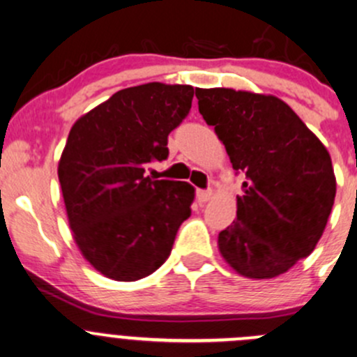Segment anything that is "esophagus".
<instances>
[{
    "label": "esophagus",
    "mask_w": 357,
    "mask_h": 357,
    "mask_svg": "<svg viewBox=\"0 0 357 357\" xmlns=\"http://www.w3.org/2000/svg\"><path fill=\"white\" fill-rule=\"evenodd\" d=\"M211 197H213V190H202V189L197 190V199L201 202H208Z\"/></svg>",
    "instance_id": "obj_1"
}]
</instances>
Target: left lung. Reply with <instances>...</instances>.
<instances>
[{"instance_id":"obj_1","label":"left lung","mask_w":357,"mask_h":357,"mask_svg":"<svg viewBox=\"0 0 357 357\" xmlns=\"http://www.w3.org/2000/svg\"><path fill=\"white\" fill-rule=\"evenodd\" d=\"M199 112L214 126L243 195L236 220L218 236L238 274L271 279L315 250L335 199L327 148L287 103L272 95L195 88Z\"/></svg>"}]
</instances>
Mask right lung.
<instances>
[{"label":"right lung","mask_w":357,"mask_h":357,"mask_svg":"<svg viewBox=\"0 0 357 357\" xmlns=\"http://www.w3.org/2000/svg\"><path fill=\"white\" fill-rule=\"evenodd\" d=\"M192 97L190 85L124 88L71 128L57 168L68 221L83 257L105 278L153 274L190 216L194 187L149 178L144 167L167 160L168 134Z\"/></svg>","instance_id":"obj_1"}]
</instances>
